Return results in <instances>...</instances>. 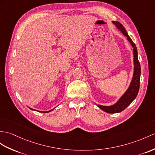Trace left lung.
Wrapping results in <instances>:
<instances>
[{"label": "left lung", "instance_id": "left-lung-1", "mask_svg": "<svg viewBox=\"0 0 155 155\" xmlns=\"http://www.w3.org/2000/svg\"><path fill=\"white\" fill-rule=\"evenodd\" d=\"M112 23L114 24L116 28L118 29L120 31H121L124 36L127 37V39L131 43L133 49V54H134V74L133 77H132L131 83L130 86L128 87L126 91L122 96L114 104L110 105V106H103V105L97 104V107L101 110L106 112L107 113H118L123 111L124 109L127 107L129 105L134 101V100L136 98L139 89V84H140V76H141V66L138 60V54L137 51V47L135 45L132 41L131 39L128 35L124 26L118 21H112Z\"/></svg>", "mask_w": 155, "mask_h": 155}]
</instances>
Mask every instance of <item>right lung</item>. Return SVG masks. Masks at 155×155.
I'll use <instances>...</instances> for the list:
<instances>
[{"instance_id": "obj_1", "label": "right lung", "mask_w": 155, "mask_h": 155, "mask_svg": "<svg viewBox=\"0 0 155 155\" xmlns=\"http://www.w3.org/2000/svg\"><path fill=\"white\" fill-rule=\"evenodd\" d=\"M30 109H31V110H35V111H38V112H43V113H47V112H51L52 110H54V108L53 109H52V110H49V111H39V110H35V109H33V108H29Z\"/></svg>"}]
</instances>
